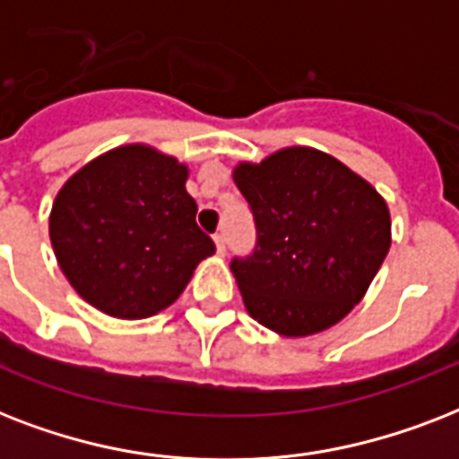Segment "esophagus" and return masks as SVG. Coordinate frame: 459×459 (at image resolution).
I'll return each mask as SVG.
<instances>
[{
  "label": "esophagus",
  "instance_id": "esophagus-1",
  "mask_svg": "<svg viewBox=\"0 0 459 459\" xmlns=\"http://www.w3.org/2000/svg\"><path fill=\"white\" fill-rule=\"evenodd\" d=\"M214 243H216V255H226V238L221 236V233H216L214 236Z\"/></svg>",
  "mask_w": 459,
  "mask_h": 459
}]
</instances>
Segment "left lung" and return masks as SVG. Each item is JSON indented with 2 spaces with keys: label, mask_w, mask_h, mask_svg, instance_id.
<instances>
[{
  "label": "left lung",
  "mask_w": 459,
  "mask_h": 459,
  "mask_svg": "<svg viewBox=\"0 0 459 459\" xmlns=\"http://www.w3.org/2000/svg\"><path fill=\"white\" fill-rule=\"evenodd\" d=\"M257 245L233 257L252 319L288 338L333 326L362 300L391 247V212L348 166L312 147H286L236 166Z\"/></svg>",
  "instance_id": "8db88e82"
}]
</instances>
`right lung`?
<instances>
[{
    "label": "right lung",
    "instance_id": "obj_1",
    "mask_svg": "<svg viewBox=\"0 0 459 459\" xmlns=\"http://www.w3.org/2000/svg\"><path fill=\"white\" fill-rule=\"evenodd\" d=\"M187 166L147 145L92 159L64 183L49 214L61 272L82 300L117 319L171 305L214 240L186 190Z\"/></svg>",
    "mask_w": 459,
    "mask_h": 459
}]
</instances>
